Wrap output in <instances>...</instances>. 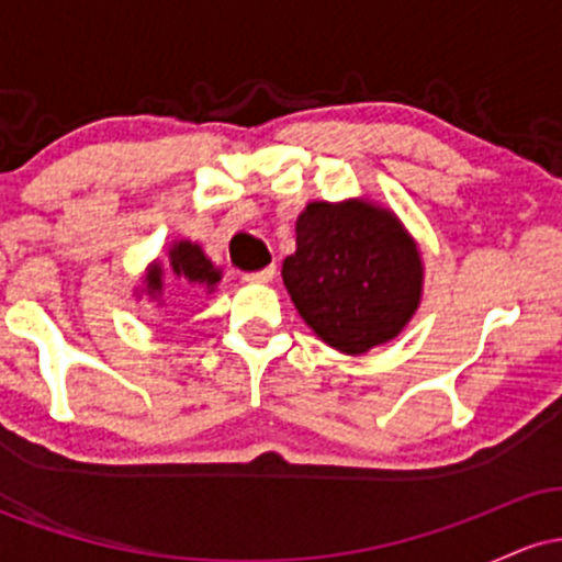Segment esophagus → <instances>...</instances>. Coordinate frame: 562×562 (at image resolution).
Here are the masks:
<instances>
[{
    "instance_id": "esophagus-1",
    "label": "esophagus",
    "mask_w": 562,
    "mask_h": 562,
    "mask_svg": "<svg viewBox=\"0 0 562 562\" xmlns=\"http://www.w3.org/2000/svg\"><path fill=\"white\" fill-rule=\"evenodd\" d=\"M274 274H277V269L267 267V269H259V272L245 274V282H259V285H263V282H272Z\"/></svg>"
}]
</instances>
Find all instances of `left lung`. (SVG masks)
I'll use <instances>...</instances> for the list:
<instances>
[{"label":"left lung","instance_id":"8db88e82","mask_svg":"<svg viewBox=\"0 0 562 562\" xmlns=\"http://www.w3.org/2000/svg\"><path fill=\"white\" fill-rule=\"evenodd\" d=\"M295 308L327 346L357 357L389 344L420 306L423 259L396 214L370 200H314L282 261Z\"/></svg>","mask_w":562,"mask_h":562}]
</instances>
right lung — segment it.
Here are the masks:
<instances>
[{
  "instance_id": "right-lung-1",
  "label": "right lung",
  "mask_w": 562,
  "mask_h": 562,
  "mask_svg": "<svg viewBox=\"0 0 562 562\" xmlns=\"http://www.w3.org/2000/svg\"><path fill=\"white\" fill-rule=\"evenodd\" d=\"M166 272L177 277V280L190 282V285H203L209 293L216 288V282L222 280V272H218L214 263H211L209 256L203 254V248L190 240H177L171 245L169 267L164 269V263L156 261L150 269H147L145 277H142V280H145V293L150 295V299H158V295L164 293Z\"/></svg>"
}]
</instances>
